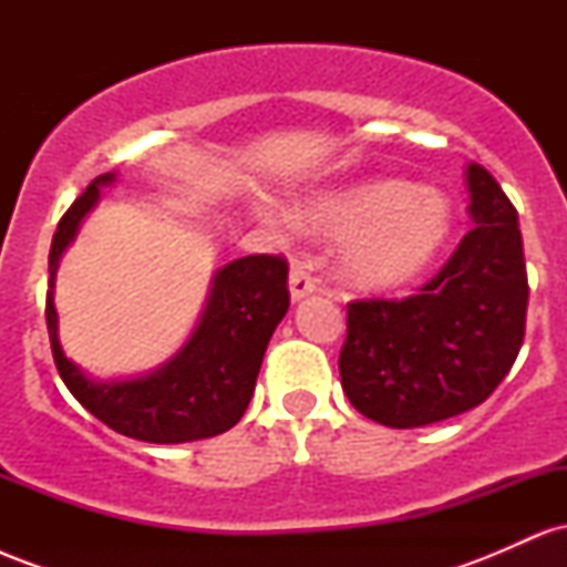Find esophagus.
I'll use <instances>...</instances> for the list:
<instances>
[{
    "label": "esophagus",
    "mask_w": 567,
    "mask_h": 567,
    "mask_svg": "<svg viewBox=\"0 0 567 567\" xmlns=\"http://www.w3.org/2000/svg\"><path fill=\"white\" fill-rule=\"evenodd\" d=\"M317 290V279L311 275V261L306 256H296L290 266V296L292 301L311 296Z\"/></svg>",
    "instance_id": "esophagus-1"
}]
</instances>
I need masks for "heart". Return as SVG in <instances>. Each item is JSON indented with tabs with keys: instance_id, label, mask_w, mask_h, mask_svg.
<instances>
[{
	"instance_id": "1",
	"label": "heart",
	"mask_w": 567,
	"mask_h": 567,
	"mask_svg": "<svg viewBox=\"0 0 567 567\" xmlns=\"http://www.w3.org/2000/svg\"><path fill=\"white\" fill-rule=\"evenodd\" d=\"M309 229L343 239L341 275L389 290L424 271L451 231V205L410 181L383 178L322 194L301 210Z\"/></svg>"
}]
</instances>
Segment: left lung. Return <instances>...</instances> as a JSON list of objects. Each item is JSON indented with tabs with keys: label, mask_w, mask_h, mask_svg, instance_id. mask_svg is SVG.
I'll return each mask as SVG.
<instances>
[{
	"label": "left lung",
	"mask_w": 567,
	"mask_h": 567,
	"mask_svg": "<svg viewBox=\"0 0 567 567\" xmlns=\"http://www.w3.org/2000/svg\"><path fill=\"white\" fill-rule=\"evenodd\" d=\"M466 186L474 229L437 275L413 296L347 303L341 386L383 426H426L477 408L523 347L528 271L517 210L477 162Z\"/></svg>",
	"instance_id": "8db88e82"
}]
</instances>
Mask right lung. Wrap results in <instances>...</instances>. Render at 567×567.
Returning <instances> with one entry per match:
<instances>
[{
  "label": "right lung",
  "mask_w": 567,
  "mask_h": 567,
  "mask_svg": "<svg viewBox=\"0 0 567 567\" xmlns=\"http://www.w3.org/2000/svg\"><path fill=\"white\" fill-rule=\"evenodd\" d=\"M112 181L114 173H103L84 188L58 220L50 245L44 317L58 373L84 410L125 437L157 445L216 437L243 419L269 338L288 311V261L261 252L224 266L194 336L157 373L112 383L84 379L58 341L55 269L61 252L80 229V220L97 202L101 186Z\"/></svg>",
  "instance_id": "add662e5"
}]
</instances>
